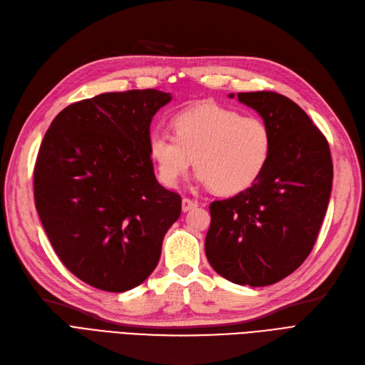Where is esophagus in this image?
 Listing matches in <instances>:
<instances>
[{
	"mask_svg": "<svg viewBox=\"0 0 365 365\" xmlns=\"http://www.w3.org/2000/svg\"><path fill=\"white\" fill-rule=\"evenodd\" d=\"M198 206V203L195 200H191V198H183L182 200V209H183V212H190V210H192V209H195Z\"/></svg>",
	"mask_w": 365,
	"mask_h": 365,
	"instance_id": "1",
	"label": "esophagus"
}]
</instances>
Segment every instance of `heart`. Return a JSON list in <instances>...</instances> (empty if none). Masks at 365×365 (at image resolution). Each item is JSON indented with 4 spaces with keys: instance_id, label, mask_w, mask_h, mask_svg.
<instances>
[{
    "instance_id": "1",
    "label": "heart",
    "mask_w": 365,
    "mask_h": 365,
    "mask_svg": "<svg viewBox=\"0 0 365 365\" xmlns=\"http://www.w3.org/2000/svg\"><path fill=\"white\" fill-rule=\"evenodd\" d=\"M148 155L159 180L174 187L192 165L197 180L221 195L248 190L267 167L272 132L266 121L217 103L190 108L174 118V133L153 129Z\"/></svg>"
}]
</instances>
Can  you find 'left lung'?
Here are the masks:
<instances>
[{
    "label": "left lung",
    "mask_w": 365,
    "mask_h": 365,
    "mask_svg": "<svg viewBox=\"0 0 365 365\" xmlns=\"http://www.w3.org/2000/svg\"><path fill=\"white\" fill-rule=\"evenodd\" d=\"M237 99L271 128L272 155L248 190L210 205L205 251L225 279L263 287L294 272L312 252L331 197L332 159L327 138L289 98L251 91Z\"/></svg>",
    "instance_id": "left-lung-1"
}]
</instances>
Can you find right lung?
Here are the masks:
<instances>
[{
	"instance_id": "add662e5",
	"label": "right lung",
	"mask_w": 365,
	"mask_h": 365,
	"mask_svg": "<svg viewBox=\"0 0 365 365\" xmlns=\"http://www.w3.org/2000/svg\"><path fill=\"white\" fill-rule=\"evenodd\" d=\"M171 94L103 93L52 120L34 167V201L61 263L81 281L120 293L159 262L182 198L160 186L148 155L153 115Z\"/></svg>"
}]
</instances>
